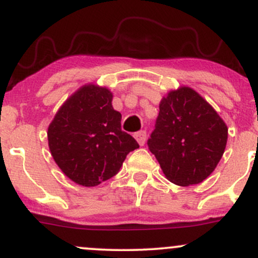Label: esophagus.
<instances>
[{"mask_svg":"<svg viewBox=\"0 0 258 258\" xmlns=\"http://www.w3.org/2000/svg\"><path fill=\"white\" fill-rule=\"evenodd\" d=\"M135 138L137 139L139 146H144V144H146V139H147V132L146 131H139L135 135Z\"/></svg>","mask_w":258,"mask_h":258,"instance_id":"esophagus-1","label":"esophagus"}]
</instances>
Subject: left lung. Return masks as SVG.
Here are the masks:
<instances>
[{"label": "left lung", "instance_id": "left-lung-1", "mask_svg": "<svg viewBox=\"0 0 258 258\" xmlns=\"http://www.w3.org/2000/svg\"><path fill=\"white\" fill-rule=\"evenodd\" d=\"M148 141L165 177L180 186L198 184L217 167L227 146L228 127L205 98L188 86L167 92L159 104Z\"/></svg>", "mask_w": 258, "mask_h": 258}]
</instances>
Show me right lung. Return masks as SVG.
I'll return each mask as SVG.
<instances>
[{"label":"right lung","instance_id":"1","mask_svg":"<svg viewBox=\"0 0 258 258\" xmlns=\"http://www.w3.org/2000/svg\"><path fill=\"white\" fill-rule=\"evenodd\" d=\"M108 87L86 84L61 104L47 131L53 160L76 184L96 186L120 171L127 154L139 148L121 130Z\"/></svg>","mask_w":258,"mask_h":258}]
</instances>
